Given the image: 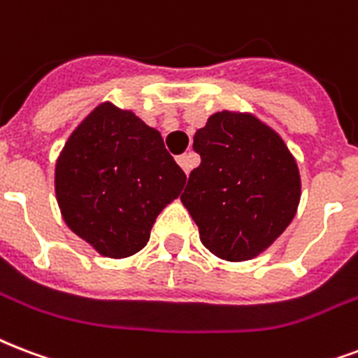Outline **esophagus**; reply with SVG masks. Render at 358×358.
<instances>
[{"mask_svg":"<svg viewBox=\"0 0 358 358\" xmlns=\"http://www.w3.org/2000/svg\"><path fill=\"white\" fill-rule=\"evenodd\" d=\"M176 161H178V165L182 167V171H184L185 174H189V171L193 169V165H195V161H197V155L193 154V152H189V154L180 155Z\"/></svg>","mask_w":358,"mask_h":358,"instance_id":"obj_1","label":"esophagus"}]
</instances>
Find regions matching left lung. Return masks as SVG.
Wrapping results in <instances>:
<instances>
[{
  "instance_id": "left-lung-1",
  "label": "left lung",
  "mask_w": 358,
  "mask_h": 358,
  "mask_svg": "<svg viewBox=\"0 0 358 358\" xmlns=\"http://www.w3.org/2000/svg\"><path fill=\"white\" fill-rule=\"evenodd\" d=\"M201 165L182 193L206 250L242 263L257 257L293 222L299 165L287 144L253 113L222 110L193 136Z\"/></svg>"
}]
</instances>
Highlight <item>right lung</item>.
Here are the masks:
<instances>
[{
	"mask_svg": "<svg viewBox=\"0 0 358 358\" xmlns=\"http://www.w3.org/2000/svg\"><path fill=\"white\" fill-rule=\"evenodd\" d=\"M184 184L159 131L110 101L76 125L54 169L65 225L108 259L141 252L155 217Z\"/></svg>",
	"mask_w": 358,
	"mask_h": 358,
	"instance_id": "add662e5",
	"label": "right lung"
}]
</instances>
